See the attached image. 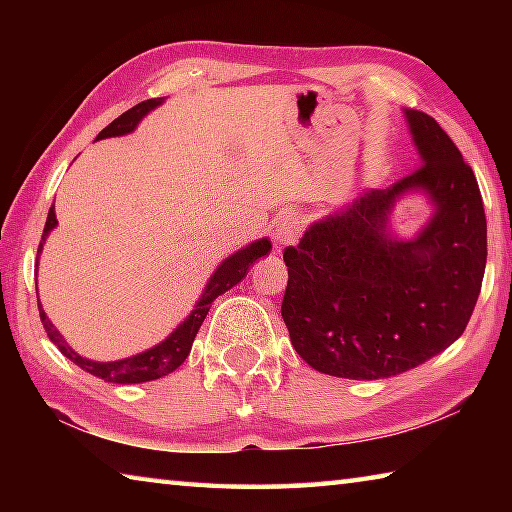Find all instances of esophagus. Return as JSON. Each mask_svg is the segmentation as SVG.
<instances>
[{"instance_id": "34e87169", "label": "esophagus", "mask_w": 512, "mask_h": 512, "mask_svg": "<svg viewBox=\"0 0 512 512\" xmlns=\"http://www.w3.org/2000/svg\"><path fill=\"white\" fill-rule=\"evenodd\" d=\"M300 230H302V223H300L298 216L296 214H284V216H280V219H277L273 235L277 239V244L284 246V244H293V241L298 239Z\"/></svg>"}]
</instances>
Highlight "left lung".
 <instances>
[{
	"label": "left lung",
	"mask_w": 512,
	"mask_h": 512,
	"mask_svg": "<svg viewBox=\"0 0 512 512\" xmlns=\"http://www.w3.org/2000/svg\"><path fill=\"white\" fill-rule=\"evenodd\" d=\"M402 112L420 169L345 201L284 250L291 345L332 377L386 379L436 357L465 332L481 291L488 225L474 173L436 119ZM413 195L430 219L406 238L392 212Z\"/></svg>",
	"instance_id": "1"
}]
</instances>
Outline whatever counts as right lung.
Here are the masks:
<instances>
[{
    "label": "right lung",
    "instance_id": "right-lung-1",
    "mask_svg": "<svg viewBox=\"0 0 512 512\" xmlns=\"http://www.w3.org/2000/svg\"><path fill=\"white\" fill-rule=\"evenodd\" d=\"M162 103H164V99H149V101L137 103L135 108L126 110L124 115L117 117L115 121H112V124L103 128V131L97 135V140H106V137H121V135L133 133L135 128L140 126V121L146 115H149L151 110L162 106ZM56 225H58V219H56L54 207H51L49 214H47L45 232H42L38 257L42 253V246H45L47 237L51 235V230H54ZM271 248H273L271 239L262 237V239L250 241V244H246L244 248H239L232 255L225 257L223 262L214 268V273L210 275V280H207V284L203 287L201 296H198L192 311H189V314L183 320H180L176 329H173L169 336H164L160 343H155L153 348L137 352V354H133V357L117 359V361H94V359H88V357H81V354L65 341V336L58 332L56 325L51 323L49 316L45 314V309H42V305H40V300H38L42 325H45V332L49 336V341L54 343L56 348L63 352L69 361H74L76 366L83 368L85 372H90V375H94V377H99L103 381H112V384H144V381L160 379V377L169 375V372L178 370L180 366H183V361L189 357V352H192V343L196 339L198 329H201V325H203L207 311H210V307H212V302L219 298L221 293L230 291L232 287H235V284L244 280L257 259L266 257L268 253H271ZM36 293H38V289H36Z\"/></svg>",
    "mask_w": 512,
    "mask_h": 512
}]
</instances>
